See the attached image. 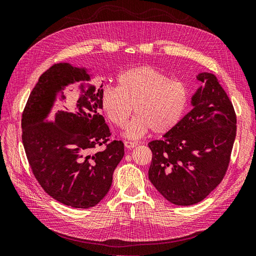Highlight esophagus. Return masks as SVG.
<instances>
[{"label": "esophagus", "mask_w": 256, "mask_h": 256, "mask_svg": "<svg viewBox=\"0 0 256 256\" xmlns=\"http://www.w3.org/2000/svg\"><path fill=\"white\" fill-rule=\"evenodd\" d=\"M124 144H125V147H126L127 149H132V148H134L136 146H138V142H131V140H125Z\"/></svg>", "instance_id": "34e87169"}]
</instances>
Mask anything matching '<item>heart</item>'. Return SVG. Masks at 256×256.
Listing matches in <instances>:
<instances>
[{
    "label": "heart",
    "instance_id": "obj_1",
    "mask_svg": "<svg viewBox=\"0 0 256 256\" xmlns=\"http://www.w3.org/2000/svg\"><path fill=\"white\" fill-rule=\"evenodd\" d=\"M189 90L184 82L148 65L132 67L118 76V87L102 90L100 105L108 120L124 128L134 110L136 116L125 136L138 138L151 129L164 134L174 129L185 116Z\"/></svg>",
    "mask_w": 256,
    "mask_h": 256
}]
</instances>
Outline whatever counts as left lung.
<instances>
[{
	"label": "left lung",
	"mask_w": 256,
	"mask_h": 256,
	"mask_svg": "<svg viewBox=\"0 0 256 256\" xmlns=\"http://www.w3.org/2000/svg\"><path fill=\"white\" fill-rule=\"evenodd\" d=\"M198 80L202 86L192 96V110L162 140L148 144L149 180L176 206L198 204L220 185L236 136V114L216 76L202 72Z\"/></svg>",
	"instance_id": "obj_1"
}]
</instances>
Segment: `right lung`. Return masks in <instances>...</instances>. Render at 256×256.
Listing matches in <instances>:
<instances>
[{"mask_svg":"<svg viewBox=\"0 0 256 256\" xmlns=\"http://www.w3.org/2000/svg\"><path fill=\"white\" fill-rule=\"evenodd\" d=\"M80 80H90L86 69L68 63L54 64L40 76L22 114V140L34 176L48 196L86 209L108 193L124 144L108 142L111 132L98 111L103 89L82 84L80 96L68 98L66 87ZM103 144V150L93 151Z\"/></svg>","mask_w":256,"mask_h":256,"instance_id":"1","label":"right lung"}]
</instances>
